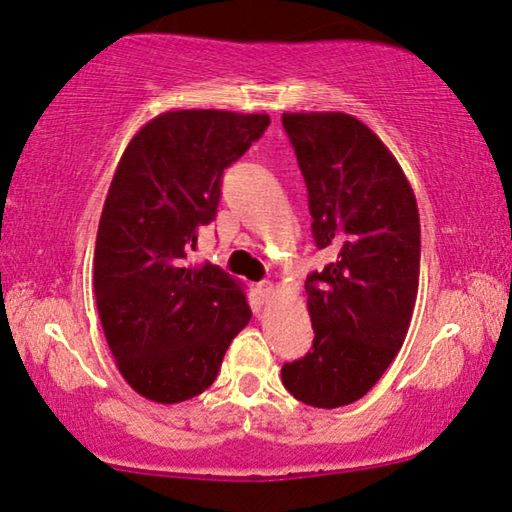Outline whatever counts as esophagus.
Wrapping results in <instances>:
<instances>
[{
    "label": "esophagus",
    "instance_id": "1",
    "mask_svg": "<svg viewBox=\"0 0 512 512\" xmlns=\"http://www.w3.org/2000/svg\"><path fill=\"white\" fill-rule=\"evenodd\" d=\"M273 291H275V287H273V282H269V280L259 282V285H257V294L262 300H269L273 296Z\"/></svg>",
    "mask_w": 512,
    "mask_h": 512
}]
</instances>
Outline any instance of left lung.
I'll use <instances>...</instances> for the list:
<instances>
[{"instance_id":"8db88e82","label":"left lung","mask_w":512,"mask_h":512,"mask_svg":"<svg viewBox=\"0 0 512 512\" xmlns=\"http://www.w3.org/2000/svg\"><path fill=\"white\" fill-rule=\"evenodd\" d=\"M305 177L316 248L335 262L307 275L314 342L282 367L291 396L342 408L378 383L403 346L419 289V212L399 161L348 113H282Z\"/></svg>"}]
</instances>
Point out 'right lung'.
Segmentation results:
<instances>
[{"label":"right lung","mask_w":512,"mask_h":512,"mask_svg":"<svg viewBox=\"0 0 512 512\" xmlns=\"http://www.w3.org/2000/svg\"><path fill=\"white\" fill-rule=\"evenodd\" d=\"M269 123L266 113L166 111L120 157L97 227L93 285L118 369L145 399L168 405L205 392L253 316L239 280L184 259L198 227L216 218L223 170Z\"/></svg>","instance_id":"obj_1"}]
</instances>
